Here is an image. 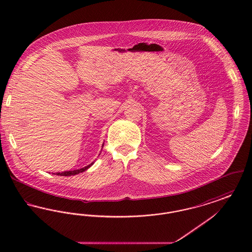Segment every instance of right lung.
Listing matches in <instances>:
<instances>
[{"label": "right lung", "instance_id": "1", "mask_svg": "<svg viewBox=\"0 0 252 252\" xmlns=\"http://www.w3.org/2000/svg\"><path fill=\"white\" fill-rule=\"evenodd\" d=\"M93 164H94V162L91 163V164H89V165L86 166V167L81 168V169H77V170H73V171H65V172H62V173H57V175H58V176H65V177L74 176V175H77V174H79V173L84 172L88 168L91 167Z\"/></svg>", "mask_w": 252, "mask_h": 252}]
</instances>
